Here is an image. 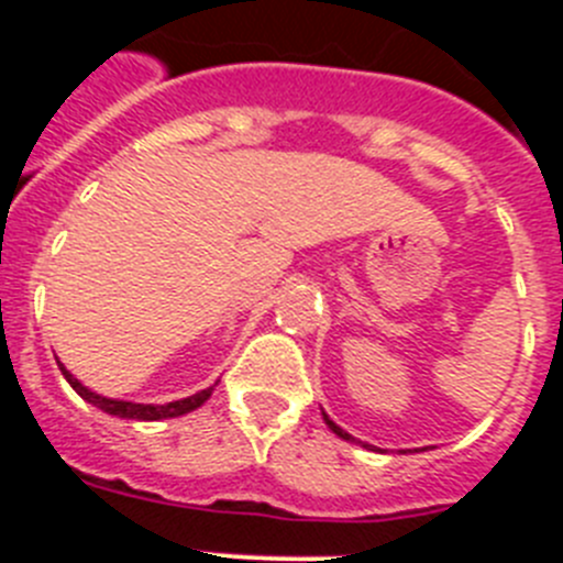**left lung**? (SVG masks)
<instances>
[{"label":"left lung","instance_id":"8db88e82","mask_svg":"<svg viewBox=\"0 0 563 563\" xmlns=\"http://www.w3.org/2000/svg\"><path fill=\"white\" fill-rule=\"evenodd\" d=\"M324 420H327V426H330V429H332V431H335V434H338V437H341V440H352V437H350V434H346V431H343V429H341V426H335V422H332V420H330V417H327V415H324ZM366 449H369V445H366Z\"/></svg>","mask_w":563,"mask_h":563}]
</instances>
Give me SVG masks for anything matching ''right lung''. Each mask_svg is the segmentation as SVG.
I'll return each mask as SVG.
<instances>
[{"label": "right lung", "mask_w": 563, "mask_h": 563, "mask_svg": "<svg viewBox=\"0 0 563 563\" xmlns=\"http://www.w3.org/2000/svg\"><path fill=\"white\" fill-rule=\"evenodd\" d=\"M62 366V363H58ZM62 375L67 377V383L73 386V389L78 391V395L84 397L87 402H92V406H98L101 411H107V415H114V417H123V420H166V417H180V415H188V411L200 409L202 402L211 397L213 386H208V389L197 391V395L186 397V400H174V402H166V406H143V402H126V400H109V397H101L96 395V391H89L87 386H81V383L76 380V377L69 375L67 369L62 366Z\"/></svg>", "instance_id": "add662e5"}]
</instances>
